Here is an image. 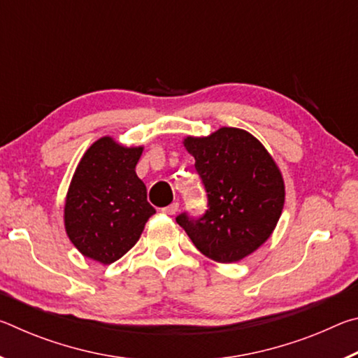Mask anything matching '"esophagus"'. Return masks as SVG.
I'll use <instances>...</instances> for the list:
<instances>
[{"label":"esophagus","instance_id":"obj_1","mask_svg":"<svg viewBox=\"0 0 358 358\" xmlns=\"http://www.w3.org/2000/svg\"><path fill=\"white\" fill-rule=\"evenodd\" d=\"M178 208H180V203L178 202H173V203H171L169 205V207H164V208H161V211L164 215H175L178 211Z\"/></svg>","mask_w":358,"mask_h":358}]
</instances>
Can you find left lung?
<instances>
[{
	"instance_id": "left-lung-1",
	"label": "left lung",
	"mask_w": 358,
	"mask_h": 358,
	"mask_svg": "<svg viewBox=\"0 0 358 358\" xmlns=\"http://www.w3.org/2000/svg\"><path fill=\"white\" fill-rule=\"evenodd\" d=\"M187 153L208 197L194 220L177 216L194 246L221 264L238 262L262 246L284 207V180L273 157L245 129L221 128L207 137H186Z\"/></svg>"
}]
</instances>
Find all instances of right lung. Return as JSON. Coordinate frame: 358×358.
Listing matches in <instances>:
<instances>
[{"label": "right lung", "mask_w": 358, "mask_h": 358, "mask_svg": "<svg viewBox=\"0 0 358 358\" xmlns=\"http://www.w3.org/2000/svg\"><path fill=\"white\" fill-rule=\"evenodd\" d=\"M142 151L101 137L78 162L66 196L64 227L85 257L104 265L123 257L156 213L136 173Z\"/></svg>", "instance_id": "add662e5"}]
</instances>
